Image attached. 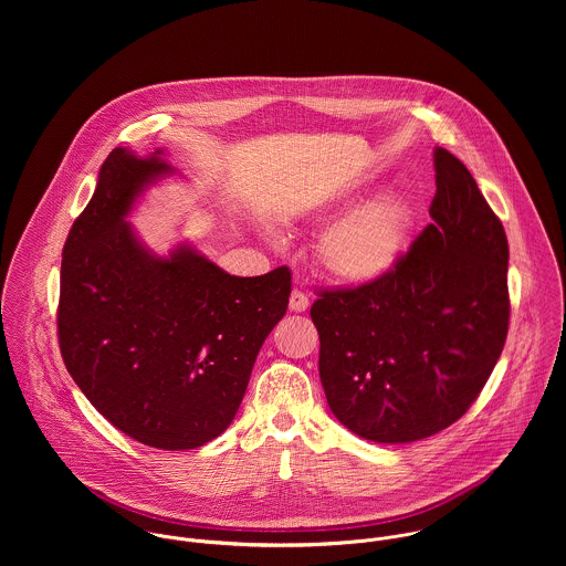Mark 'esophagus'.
<instances>
[{
	"label": "esophagus",
	"mask_w": 566,
	"mask_h": 566,
	"mask_svg": "<svg viewBox=\"0 0 566 566\" xmlns=\"http://www.w3.org/2000/svg\"><path fill=\"white\" fill-rule=\"evenodd\" d=\"M290 310L296 312V314L307 312V310H310V298H307L301 290H294V292L290 294Z\"/></svg>",
	"instance_id": "esophagus-1"
}]
</instances>
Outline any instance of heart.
Returning <instances> with one entry per match:
<instances>
[{
  "label": "heart",
  "instance_id": "heart-1",
  "mask_svg": "<svg viewBox=\"0 0 566 566\" xmlns=\"http://www.w3.org/2000/svg\"><path fill=\"white\" fill-rule=\"evenodd\" d=\"M359 193H344L326 209V218L353 209ZM413 231V205L403 191H386L324 233L318 256L326 274L348 285H368L384 279L405 254Z\"/></svg>",
  "mask_w": 566,
  "mask_h": 566
}]
</instances>
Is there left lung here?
<instances>
[{"instance_id": "obj_1", "label": "left lung", "mask_w": 566, "mask_h": 566, "mask_svg": "<svg viewBox=\"0 0 566 566\" xmlns=\"http://www.w3.org/2000/svg\"><path fill=\"white\" fill-rule=\"evenodd\" d=\"M431 224L379 281L321 292V381L359 438H429L478 399L503 350L507 238L467 165L433 150Z\"/></svg>"}]
</instances>
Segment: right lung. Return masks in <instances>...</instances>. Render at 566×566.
I'll return each mask as SVG.
<instances>
[{
	"label": "right lung",
	"mask_w": 566,
	"mask_h": 566,
	"mask_svg": "<svg viewBox=\"0 0 566 566\" xmlns=\"http://www.w3.org/2000/svg\"><path fill=\"white\" fill-rule=\"evenodd\" d=\"M176 169L115 148L63 248L59 342L82 395L119 431L163 451L218 438L235 418L292 272L231 276L191 243L155 254L128 222Z\"/></svg>",
	"instance_id": "1"
}]
</instances>
